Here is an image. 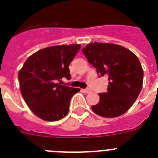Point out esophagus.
Instances as JSON below:
<instances>
[{
	"label": "esophagus",
	"instance_id": "obj_1",
	"mask_svg": "<svg viewBox=\"0 0 158 158\" xmlns=\"http://www.w3.org/2000/svg\"><path fill=\"white\" fill-rule=\"evenodd\" d=\"M82 91H83V93H89V92L91 91V90H90L89 89H82Z\"/></svg>",
	"mask_w": 158,
	"mask_h": 158
}]
</instances>
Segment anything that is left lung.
Here are the masks:
<instances>
[{
  "mask_svg": "<svg viewBox=\"0 0 158 158\" xmlns=\"http://www.w3.org/2000/svg\"><path fill=\"white\" fill-rule=\"evenodd\" d=\"M82 52L100 77H108L107 92L99 93L100 102L92 106L93 111L106 118L124 114L142 90L143 70L139 58L128 49L112 43H91Z\"/></svg>",
  "mask_w": 158,
  "mask_h": 158,
  "instance_id": "left-lung-1",
  "label": "left lung"
}]
</instances>
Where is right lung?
<instances>
[{
	"label": "right lung",
	"instance_id": "add662e5",
	"mask_svg": "<svg viewBox=\"0 0 158 158\" xmlns=\"http://www.w3.org/2000/svg\"><path fill=\"white\" fill-rule=\"evenodd\" d=\"M80 44L42 49L29 57L19 70L20 91L29 108L43 120H59L68 114L72 96L77 88L61 85L71 77L69 65Z\"/></svg>",
	"mask_w": 158,
	"mask_h": 158
}]
</instances>
